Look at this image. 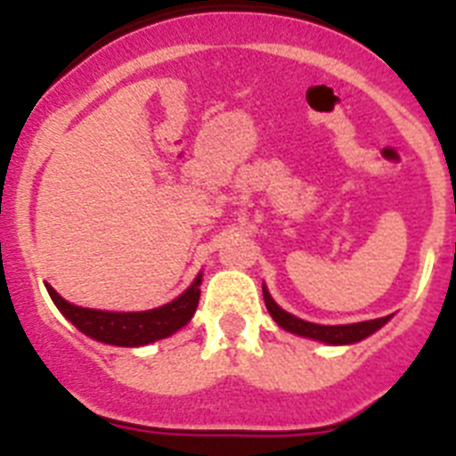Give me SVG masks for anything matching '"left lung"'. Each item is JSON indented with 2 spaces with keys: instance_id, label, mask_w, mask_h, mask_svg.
Segmentation results:
<instances>
[{
  "instance_id": "1",
  "label": "left lung",
  "mask_w": 456,
  "mask_h": 456,
  "mask_svg": "<svg viewBox=\"0 0 456 456\" xmlns=\"http://www.w3.org/2000/svg\"><path fill=\"white\" fill-rule=\"evenodd\" d=\"M265 294V305H267L269 315L276 320L278 326H283L285 331L297 333V336L313 338V340L329 342V345H352V342L363 340V338L372 336L377 329L386 324L390 320L388 317H381V320H370V322H358V324H340V326H324V324H313V322H304L299 317L289 315L283 308H278L276 301L272 299V294L267 292V288H263Z\"/></svg>"
}]
</instances>
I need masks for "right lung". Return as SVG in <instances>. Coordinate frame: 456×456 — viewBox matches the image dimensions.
Here are the masks:
<instances>
[{
	"instance_id": "1",
	"label": "right lung",
	"mask_w": 456,
	"mask_h": 456,
	"mask_svg": "<svg viewBox=\"0 0 456 456\" xmlns=\"http://www.w3.org/2000/svg\"><path fill=\"white\" fill-rule=\"evenodd\" d=\"M47 292L56 308L86 336L107 342V345H118V347H141V345L171 336L191 320L200 299V276L175 301L162 308L143 310V313H107V310L79 308L61 299L52 285H47Z\"/></svg>"
}]
</instances>
